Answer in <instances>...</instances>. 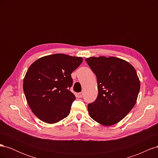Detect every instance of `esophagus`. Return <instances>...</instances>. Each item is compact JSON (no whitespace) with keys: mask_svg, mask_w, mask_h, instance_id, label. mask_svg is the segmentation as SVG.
Returning a JSON list of instances; mask_svg holds the SVG:
<instances>
[{"mask_svg":"<svg viewBox=\"0 0 158 158\" xmlns=\"http://www.w3.org/2000/svg\"><path fill=\"white\" fill-rule=\"evenodd\" d=\"M78 97L79 98H82V96H83V93L82 92H80V93H78Z\"/></svg>","mask_w":158,"mask_h":158,"instance_id":"1","label":"esophagus"}]
</instances>
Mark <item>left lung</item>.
<instances>
[{
  "mask_svg": "<svg viewBox=\"0 0 158 158\" xmlns=\"http://www.w3.org/2000/svg\"><path fill=\"white\" fill-rule=\"evenodd\" d=\"M85 61L96 75L98 95L89 103V116L103 126L114 125L131 111L140 88L135 69L128 62L114 56H92Z\"/></svg>",
  "mask_w": 158,
  "mask_h": 158,
  "instance_id": "obj_1",
  "label": "left lung"
}]
</instances>
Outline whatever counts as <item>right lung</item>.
<instances>
[{
    "label": "right lung",
    "mask_w": 158,
    "mask_h": 158,
    "mask_svg": "<svg viewBox=\"0 0 158 158\" xmlns=\"http://www.w3.org/2000/svg\"><path fill=\"white\" fill-rule=\"evenodd\" d=\"M82 60V57L54 54L43 56L30 65L23 89L28 106L40 120L53 124L69 115L76 99L70 91V74Z\"/></svg>",
    "instance_id": "add662e5"
}]
</instances>
